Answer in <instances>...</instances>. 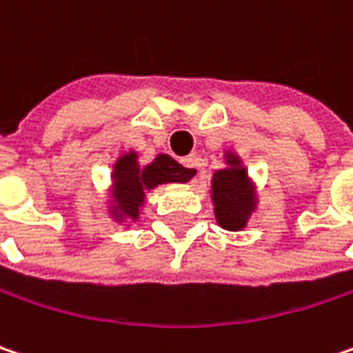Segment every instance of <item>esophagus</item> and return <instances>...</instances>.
<instances>
[{"instance_id":"obj_1","label":"esophagus","mask_w":353,"mask_h":353,"mask_svg":"<svg viewBox=\"0 0 353 353\" xmlns=\"http://www.w3.org/2000/svg\"><path fill=\"white\" fill-rule=\"evenodd\" d=\"M181 163L192 172V176H194V179H197L199 177V174H201V159L197 156H188L181 159Z\"/></svg>"}]
</instances>
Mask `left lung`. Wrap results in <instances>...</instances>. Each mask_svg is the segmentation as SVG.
<instances>
[{
  "label": "left lung",
  "instance_id": "1",
  "mask_svg": "<svg viewBox=\"0 0 353 353\" xmlns=\"http://www.w3.org/2000/svg\"><path fill=\"white\" fill-rule=\"evenodd\" d=\"M225 168L212 177V201L218 223L228 232H239L256 212L258 196L248 170L234 152H225Z\"/></svg>",
  "mask_w": 353,
  "mask_h": 353
}]
</instances>
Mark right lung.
Instances as JSON below:
<instances>
[{
	"mask_svg": "<svg viewBox=\"0 0 353 353\" xmlns=\"http://www.w3.org/2000/svg\"><path fill=\"white\" fill-rule=\"evenodd\" d=\"M192 172L177 163L174 157L159 154L148 165L137 163V154L128 152L117 157L112 174V216L117 221L139 218L145 194L161 183H185L192 179Z\"/></svg>",
	"mask_w": 353,
	"mask_h": 353,
	"instance_id": "add662e5",
	"label": "right lung"
}]
</instances>
